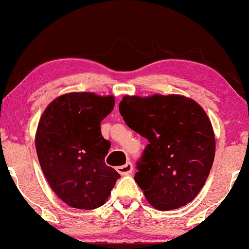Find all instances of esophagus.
Segmentation results:
<instances>
[{
  "label": "esophagus",
  "mask_w": 249,
  "mask_h": 249,
  "mask_svg": "<svg viewBox=\"0 0 249 249\" xmlns=\"http://www.w3.org/2000/svg\"><path fill=\"white\" fill-rule=\"evenodd\" d=\"M132 170H134V166L130 162H127L124 165H121V166H118L117 168V171L120 173L121 176H125V175H130L132 172Z\"/></svg>",
  "instance_id": "34e87169"
}]
</instances>
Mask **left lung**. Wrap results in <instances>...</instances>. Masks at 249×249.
Instances as JSON below:
<instances>
[{
  "mask_svg": "<svg viewBox=\"0 0 249 249\" xmlns=\"http://www.w3.org/2000/svg\"><path fill=\"white\" fill-rule=\"evenodd\" d=\"M119 111L147 139L135 180L156 210L185 206L205 185L215 156V135L204 108L183 95H124Z\"/></svg>",
  "mask_w": 249,
  "mask_h": 249,
  "instance_id": "left-lung-1",
  "label": "left lung"
}]
</instances>
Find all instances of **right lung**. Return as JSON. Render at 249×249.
I'll list each match as a JSON object with an SVG mask.
<instances>
[{"label":"right lung","mask_w":249,"mask_h":249,"mask_svg":"<svg viewBox=\"0 0 249 249\" xmlns=\"http://www.w3.org/2000/svg\"><path fill=\"white\" fill-rule=\"evenodd\" d=\"M113 95H60L47 105L35 135L42 171L59 198L73 209L104 205L120 175L105 164L110 142L101 121L113 110Z\"/></svg>","instance_id":"1"}]
</instances>
